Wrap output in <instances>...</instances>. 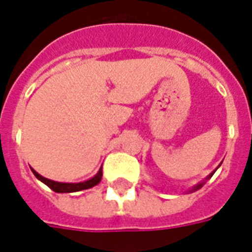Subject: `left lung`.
Listing matches in <instances>:
<instances>
[{"label":"left lung","mask_w":252,"mask_h":252,"mask_svg":"<svg viewBox=\"0 0 252 252\" xmlns=\"http://www.w3.org/2000/svg\"><path fill=\"white\" fill-rule=\"evenodd\" d=\"M215 171H216V170H215ZM215 171L212 172V174H209V175H208V178H207V179H209V178H212V175H213V174H215ZM203 184H204V182H201V183H199V184H197V186H195V187L192 188V191H191V192H193V191H197V189H199V188H201V187H203Z\"/></svg>","instance_id":"obj_1"}]
</instances>
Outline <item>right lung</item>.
<instances>
[{"label": "right lung", "instance_id": "right-lung-1", "mask_svg": "<svg viewBox=\"0 0 252 252\" xmlns=\"http://www.w3.org/2000/svg\"><path fill=\"white\" fill-rule=\"evenodd\" d=\"M33 172V175L36 176L37 179L43 182L44 184H47L52 191L55 192H59V193H70V192H78V191H82V189H87V188H91L96 186V184L102 180V167L99 168L98 174L95 176H93L91 179L86 180V182H81V183H61V182H55V180H51V179H47L44 176H41L40 174H37L33 168H31Z\"/></svg>", "mask_w": 252, "mask_h": 252}]
</instances>
